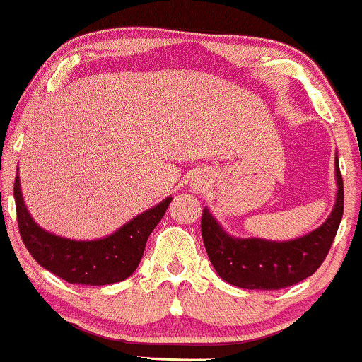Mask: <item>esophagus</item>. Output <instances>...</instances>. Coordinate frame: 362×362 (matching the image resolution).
<instances>
[{"label": "esophagus", "mask_w": 362, "mask_h": 362, "mask_svg": "<svg viewBox=\"0 0 362 362\" xmlns=\"http://www.w3.org/2000/svg\"><path fill=\"white\" fill-rule=\"evenodd\" d=\"M206 181H209V177H206L205 174H198V176H194V180H193L194 188H205Z\"/></svg>", "instance_id": "obj_1"}]
</instances>
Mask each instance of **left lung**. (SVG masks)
Instances as JSON below:
<instances>
[{"instance_id": "8db88e82", "label": "left lung", "mask_w": 362, "mask_h": 362, "mask_svg": "<svg viewBox=\"0 0 362 362\" xmlns=\"http://www.w3.org/2000/svg\"><path fill=\"white\" fill-rule=\"evenodd\" d=\"M335 181V205L327 221L311 233L289 241L235 238L226 233L205 206L202 235L218 277L241 289L277 291L315 274L328 255L344 214V182L337 157Z\"/></svg>"}]
</instances>
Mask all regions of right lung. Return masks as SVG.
I'll use <instances>...</instances> for the list:
<instances>
[{"label":"right lung","mask_w":362,"mask_h":362,"mask_svg":"<svg viewBox=\"0 0 362 362\" xmlns=\"http://www.w3.org/2000/svg\"><path fill=\"white\" fill-rule=\"evenodd\" d=\"M13 193L20 235L28 253L51 274L80 286H107L128 279L144 257L150 233L164 217L173 200V197L164 198L105 238L78 241L52 234L32 218L23 202L18 170Z\"/></svg>","instance_id":"add662e5"}]
</instances>
